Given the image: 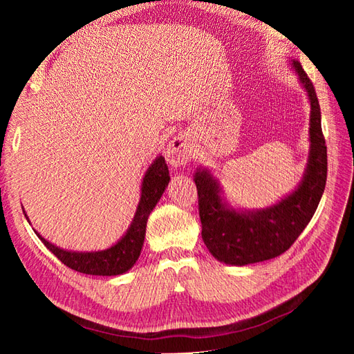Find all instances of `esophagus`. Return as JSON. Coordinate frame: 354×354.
<instances>
[{
    "label": "esophagus",
    "mask_w": 354,
    "mask_h": 354,
    "mask_svg": "<svg viewBox=\"0 0 354 354\" xmlns=\"http://www.w3.org/2000/svg\"><path fill=\"white\" fill-rule=\"evenodd\" d=\"M167 160L173 167L185 165L190 160L192 156V146L189 138L183 134L174 137L167 146Z\"/></svg>",
    "instance_id": "34e87169"
}]
</instances>
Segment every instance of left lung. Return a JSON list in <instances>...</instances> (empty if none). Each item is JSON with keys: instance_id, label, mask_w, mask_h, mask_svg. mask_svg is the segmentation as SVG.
<instances>
[{"instance_id": "obj_1", "label": "left lung", "mask_w": 354, "mask_h": 354, "mask_svg": "<svg viewBox=\"0 0 354 354\" xmlns=\"http://www.w3.org/2000/svg\"><path fill=\"white\" fill-rule=\"evenodd\" d=\"M292 66L312 106L310 158L297 190L270 208L239 212L223 203L218 183L207 169L195 174L202 239L209 252L226 264L245 266L266 261L288 251L312 220L325 190L328 156L319 100L313 82L299 62L292 60Z\"/></svg>"}]
</instances>
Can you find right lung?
<instances>
[{
    "instance_id": "add662e5",
    "label": "right lung",
    "mask_w": 354,
    "mask_h": 354,
    "mask_svg": "<svg viewBox=\"0 0 354 354\" xmlns=\"http://www.w3.org/2000/svg\"><path fill=\"white\" fill-rule=\"evenodd\" d=\"M168 181V167L165 164V159L159 156L155 159L151 168L147 169L143 178L142 198L140 202H138L130 229L127 230L124 238L113 246H111L109 250L97 252H72L57 248V246L47 242L44 238H41L38 233L37 236L63 264L71 267L72 270L95 276L122 274L131 269L136 264L138 255H140L146 234L147 217L155 208L160 196H162Z\"/></svg>"
}]
</instances>
